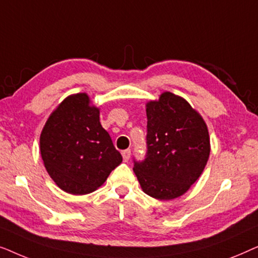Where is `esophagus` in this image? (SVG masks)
<instances>
[{
    "label": "esophagus",
    "instance_id": "1",
    "mask_svg": "<svg viewBox=\"0 0 258 258\" xmlns=\"http://www.w3.org/2000/svg\"><path fill=\"white\" fill-rule=\"evenodd\" d=\"M122 156H123V161H124V162L129 161V158H130V149L123 150L122 151Z\"/></svg>",
    "mask_w": 258,
    "mask_h": 258
}]
</instances>
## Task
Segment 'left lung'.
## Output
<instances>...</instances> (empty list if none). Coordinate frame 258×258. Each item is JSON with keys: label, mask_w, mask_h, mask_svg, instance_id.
<instances>
[{"label": "left lung", "mask_w": 258, "mask_h": 258, "mask_svg": "<svg viewBox=\"0 0 258 258\" xmlns=\"http://www.w3.org/2000/svg\"><path fill=\"white\" fill-rule=\"evenodd\" d=\"M146 107L147 154L143 161L134 160V172L147 195L163 201L177 199L207 165V124L184 98L169 91Z\"/></svg>", "instance_id": "obj_1"}]
</instances>
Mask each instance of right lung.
Here are the masks:
<instances>
[{
	"mask_svg": "<svg viewBox=\"0 0 258 258\" xmlns=\"http://www.w3.org/2000/svg\"><path fill=\"white\" fill-rule=\"evenodd\" d=\"M48 174L66 192L86 195L103 184L122 156L86 93L70 95L51 112L40 136Z\"/></svg>",
	"mask_w": 258,
	"mask_h": 258,
	"instance_id": "1",
	"label": "right lung"
}]
</instances>
